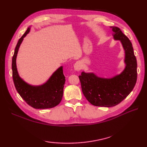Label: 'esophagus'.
Instances as JSON below:
<instances>
[{"instance_id":"34e87169","label":"esophagus","mask_w":147,"mask_h":147,"mask_svg":"<svg viewBox=\"0 0 147 147\" xmlns=\"http://www.w3.org/2000/svg\"><path fill=\"white\" fill-rule=\"evenodd\" d=\"M82 64H81L80 62H76L75 64H74V69L76 71H80L81 69H82Z\"/></svg>"}]
</instances>
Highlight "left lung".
I'll use <instances>...</instances> for the list:
<instances>
[{"label":"left lung","mask_w":147,"mask_h":147,"mask_svg":"<svg viewBox=\"0 0 147 147\" xmlns=\"http://www.w3.org/2000/svg\"><path fill=\"white\" fill-rule=\"evenodd\" d=\"M111 28L114 38L121 40L125 51L124 70L109 79L85 72L79 76L83 95L90 104L98 107H113L119 104L132 91L137 80V62L131 42L118 27Z\"/></svg>","instance_id":"obj_1"}]
</instances>
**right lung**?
Listing matches in <instances>:
<instances>
[{"mask_svg": "<svg viewBox=\"0 0 147 147\" xmlns=\"http://www.w3.org/2000/svg\"><path fill=\"white\" fill-rule=\"evenodd\" d=\"M28 28L23 34L16 46L12 59V78L18 93L28 104L35 109H51L57 106L61 102L63 95V88L65 83V76L62 66L53 73L51 77L45 84L41 86L30 85L22 80L18 73L16 56L21 43L23 38L30 32Z\"/></svg>", "mask_w": 147, "mask_h": 147, "instance_id": "1", "label": "right lung"}]
</instances>
